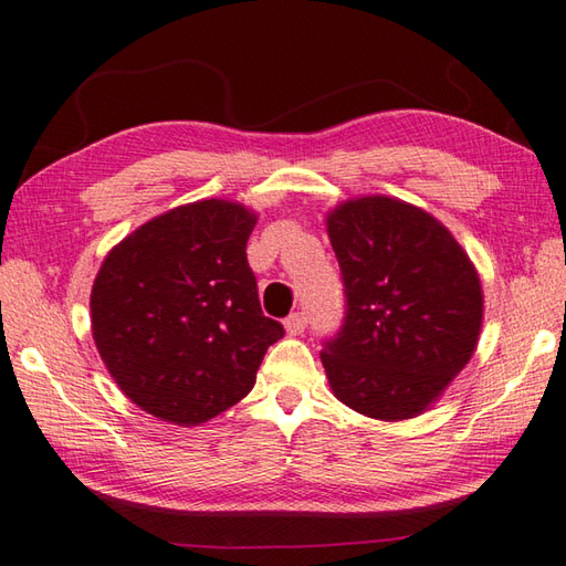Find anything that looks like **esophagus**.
Listing matches in <instances>:
<instances>
[{
  "mask_svg": "<svg viewBox=\"0 0 566 566\" xmlns=\"http://www.w3.org/2000/svg\"><path fill=\"white\" fill-rule=\"evenodd\" d=\"M305 326H307V315H305V312H295V315H291V317L285 319V332L291 334V336L303 334Z\"/></svg>",
  "mask_w": 566,
  "mask_h": 566,
  "instance_id": "obj_1",
  "label": "esophagus"
}]
</instances>
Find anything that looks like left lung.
<instances>
[{
    "label": "left lung",
    "mask_w": 566,
    "mask_h": 566,
    "mask_svg": "<svg viewBox=\"0 0 566 566\" xmlns=\"http://www.w3.org/2000/svg\"><path fill=\"white\" fill-rule=\"evenodd\" d=\"M326 232L346 293L342 332L322 350L334 397L370 419L419 417L480 342V273L443 222L392 196L344 200Z\"/></svg>",
    "instance_id": "1"
}]
</instances>
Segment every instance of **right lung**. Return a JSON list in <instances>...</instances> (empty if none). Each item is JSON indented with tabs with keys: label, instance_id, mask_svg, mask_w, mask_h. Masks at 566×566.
Segmentation results:
<instances>
[{
	"label": "right lung",
	"instance_id": "right-lung-1",
	"mask_svg": "<svg viewBox=\"0 0 566 566\" xmlns=\"http://www.w3.org/2000/svg\"><path fill=\"white\" fill-rule=\"evenodd\" d=\"M259 216L222 198L167 210L113 247L92 287L111 378L153 417L200 426L251 392L283 326L263 317L247 240Z\"/></svg>",
	"mask_w": 566,
	"mask_h": 566
}]
</instances>
